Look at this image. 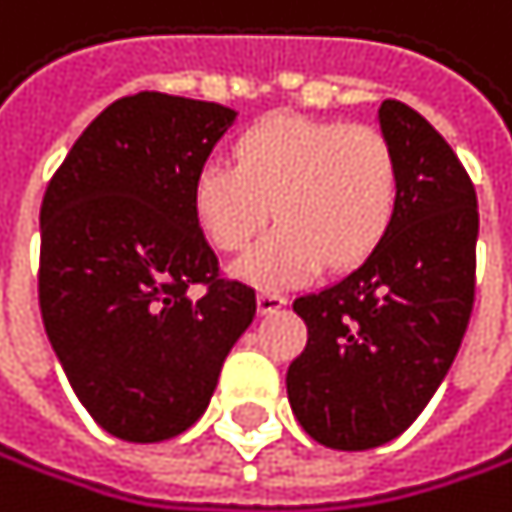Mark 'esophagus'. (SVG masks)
Wrapping results in <instances>:
<instances>
[{"label":"esophagus","mask_w":512,"mask_h":512,"mask_svg":"<svg viewBox=\"0 0 512 512\" xmlns=\"http://www.w3.org/2000/svg\"><path fill=\"white\" fill-rule=\"evenodd\" d=\"M288 304V298L285 294H279V291H261L258 294V313H264V316H270V313H279L282 307Z\"/></svg>","instance_id":"34e87169"}]
</instances>
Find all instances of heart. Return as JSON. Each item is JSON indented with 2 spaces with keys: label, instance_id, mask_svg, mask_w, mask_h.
<instances>
[{
  "label": "heart",
  "instance_id": "heart-1",
  "mask_svg": "<svg viewBox=\"0 0 512 512\" xmlns=\"http://www.w3.org/2000/svg\"><path fill=\"white\" fill-rule=\"evenodd\" d=\"M399 162L371 125L294 113L251 125L236 165L208 159L193 181V211L208 242L242 251L276 214L279 227L239 261V276L282 288L316 273L362 264L396 214Z\"/></svg>",
  "mask_w": 512,
  "mask_h": 512
}]
</instances>
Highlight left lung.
Segmentation results:
<instances>
[{"instance_id": "left-lung-1", "label": "left lung", "mask_w": 512, "mask_h": 512, "mask_svg": "<svg viewBox=\"0 0 512 512\" xmlns=\"http://www.w3.org/2000/svg\"><path fill=\"white\" fill-rule=\"evenodd\" d=\"M378 122L399 162L393 224L350 276L294 301L307 347L285 375L298 424L338 451L378 448L415 424L461 350L476 294L467 168L408 104L384 101Z\"/></svg>"}]
</instances>
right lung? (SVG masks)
Here are the masks:
<instances>
[{"mask_svg":"<svg viewBox=\"0 0 512 512\" xmlns=\"http://www.w3.org/2000/svg\"><path fill=\"white\" fill-rule=\"evenodd\" d=\"M233 119L162 91L119 97L45 190V334L88 415L125 442L193 427L258 310L254 288L221 279L193 211L196 174Z\"/></svg>","mask_w":512,"mask_h":512,"instance_id":"add662e5","label":"right lung"}]
</instances>
